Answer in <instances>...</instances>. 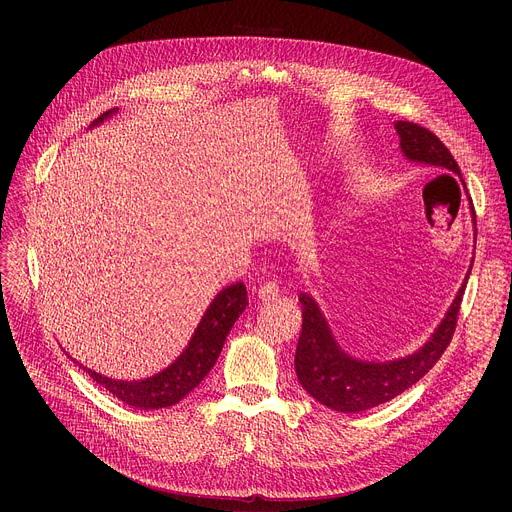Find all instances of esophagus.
<instances>
[{"mask_svg":"<svg viewBox=\"0 0 512 512\" xmlns=\"http://www.w3.org/2000/svg\"><path fill=\"white\" fill-rule=\"evenodd\" d=\"M257 298L261 302H271V300H277L279 298V285L275 281H267L259 287L257 291Z\"/></svg>","mask_w":512,"mask_h":512,"instance_id":"34e87169","label":"esophagus"}]
</instances>
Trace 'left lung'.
<instances>
[{"mask_svg": "<svg viewBox=\"0 0 512 512\" xmlns=\"http://www.w3.org/2000/svg\"><path fill=\"white\" fill-rule=\"evenodd\" d=\"M395 129L407 160L442 168L462 178L458 162L435 133L411 121H397ZM468 277L470 271L431 338L417 352L387 362L348 356L334 340L316 300L310 294H300L302 334L296 348V375L302 387L322 405L342 413L367 411L395 399L415 385L452 342Z\"/></svg>", "mask_w": 512, "mask_h": 512, "instance_id": "1", "label": "left lung"}]
</instances>
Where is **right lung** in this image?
I'll return each instance as SVG.
<instances>
[{
	"mask_svg": "<svg viewBox=\"0 0 512 512\" xmlns=\"http://www.w3.org/2000/svg\"><path fill=\"white\" fill-rule=\"evenodd\" d=\"M117 109L103 113L99 119L93 121V125H99L103 119L113 115ZM249 306L247 300V287L239 281L229 287H225L218 294L208 310L204 312L198 328L194 330L192 340L188 342L186 350L170 364V367L150 379L143 381H115L109 377H101L99 373L81 369L99 385H103L113 397L121 399L123 403L137 407V409H162L176 405L182 401L194 387L200 385V381L208 375V371L214 367V362L221 354L225 340L237 322V318L243 314V310Z\"/></svg>",
	"mask_w": 512,
	"mask_h": 512,
	"instance_id": "1",
	"label": "right lung"
}]
</instances>
